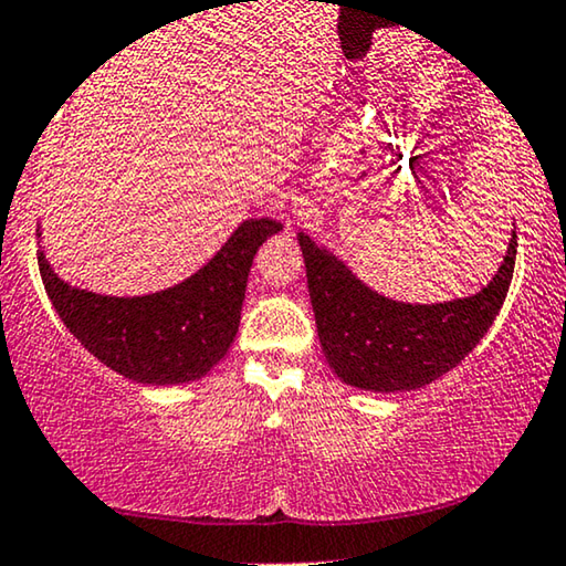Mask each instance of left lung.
<instances>
[{
    "label": "left lung",
    "instance_id": "8db88e82",
    "mask_svg": "<svg viewBox=\"0 0 566 566\" xmlns=\"http://www.w3.org/2000/svg\"><path fill=\"white\" fill-rule=\"evenodd\" d=\"M297 238L325 359L346 385L374 392L431 385L464 359L503 307L518 251L513 233L500 272L474 297L405 305L364 286L305 233Z\"/></svg>",
    "mask_w": 566,
    "mask_h": 566
}]
</instances>
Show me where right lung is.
<instances>
[{
    "mask_svg": "<svg viewBox=\"0 0 566 566\" xmlns=\"http://www.w3.org/2000/svg\"><path fill=\"white\" fill-rule=\"evenodd\" d=\"M280 222L245 220L210 264L171 290L146 297H102L61 282L38 251L55 313L90 354L143 385H179L205 377L233 344L245 282L259 245Z\"/></svg>",
    "mask_w": 566,
    "mask_h": 566,
    "instance_id": "1",
    "label": "right lung"
}]
</instances>
